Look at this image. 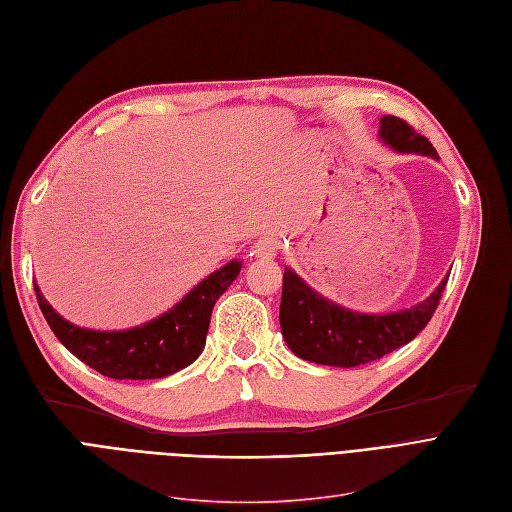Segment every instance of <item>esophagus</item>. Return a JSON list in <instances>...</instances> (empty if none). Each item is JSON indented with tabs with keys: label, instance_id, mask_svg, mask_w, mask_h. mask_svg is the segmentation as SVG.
<instances>
[{
	"label": "esophagus",
	"instance_id": "1",
	"mask_svg": "<svg viewBox=\"0 0 512 512\" xmlns=\"http://www.w3.org/2000/svg\"><path fill=\"white\" fill-rule=\"evenodd\" d=\"M280 249V240L274 236H266V238H259L253 244V255L257 257H274Z\"/></svg>",
	"mask_w": 512,
	"mask_h": 512
}]
</instances>
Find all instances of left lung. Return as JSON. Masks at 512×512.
Returning <instances> with one entry per match:
<instances>
[{"label": "left lung", "instance_id": "8db88e82", "mask_svg": "<svg viewBox=\"0 0 512 512\" xmlns=\"http://www.w3.org/2000/svg\"><path fill=\"white\" fill-rule=\"evenodd\" d=\"M380 137L396 151H415L437 156V149L420 132L396 116L382 118ZM447 278L422 304L394 314H358L339 308L320 297L291 268L282 276L280 329L289 348L304 361L356 367L377 361L392 350L409 344L428 323L439 306Z\"/></svg>", "mask_w": 512, "mask_h": 512}]
</instances>
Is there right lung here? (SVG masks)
I'll return each instance as SVG.
<instances>
[{
	"label": "right lung",
	"instance_id": "add662e5",
	"mask_svg": "<svg viewBox=\"0 0 512 512\" xmlns=\"http://www.w3.org/2000/svg\"><path fill=\"white\" fill-rule=\"evenodd\" d=\"M240 261H230L179 304L147 325L128 331H92L67 323L35 287L37 304L59 342L82 363L113 380H160L192 365L200 356L215 301L232 285Z\"/></svg>",
	"mask_w": 512,
	"mask_h": 512
}]
</instances>
